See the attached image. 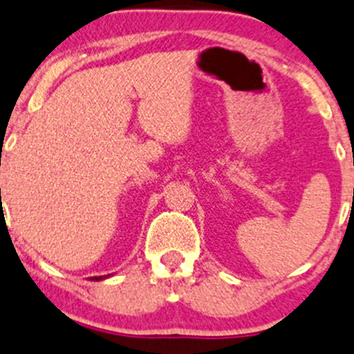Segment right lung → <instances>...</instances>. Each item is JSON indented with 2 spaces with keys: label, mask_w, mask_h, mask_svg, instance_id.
<instances>
[{
  "label": "right lung",
  "mask_w": 354,
  "mask_h": 354,
  "mask_svg": "<svg viewBox=\"0 0 354 354\" xmlns=\"http://www.w3.org/2000/svg\"><path fill=\"white\" fill-rule=\"evenodd\" d=\"M111 274H105V277H91L89 280L91 281H102V280H106V278H110Z\"/></svg>",
  "instance_id": "1"
}]
</instances>
